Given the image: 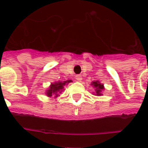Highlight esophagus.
I'll return each mask as SVG.
<instances>
[{"label": "esophagus", "mask_w": 148, "mask_h": 148, "mask_svg": "<svg viewBox=\"0 0 148 148\" xmlns=\"http://www.w3.org/2000/svg\"><path fill=\"white\" fill-rule=\"evenodd\" d=\"M75 79L77 81V82H81V81L82 80V75L81 74H77L75 76Z\"/></svg>", "instance_id": "34e87169"}]
</instances>
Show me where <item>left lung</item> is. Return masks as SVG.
<instances>
[{"instance_id":"left-lung-1","label":"left lung","mask_w":148,"mask_h":148,"mask_svg":"<svg viewBox=\"0 0 148 148\" xmlns=\"http://www.w3.org/2000/svg\"><path fill=\"white\" fill-rule=\"evenodd\" d=\"M90 85L94 89V91H95V92H93L94 95H96V96H101L102 95V91H104V90H105V86L103 84L101 83L99 81H93L91 82Z\"/></svg>"}]
</instances>
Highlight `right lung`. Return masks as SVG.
<instances>
[{
    "label": "right lung",
    "mask_w": 148,
    "mask_h": 148,
    "mask_svg": "<svg viewBox=\"0 0 148 148\" xmlns=\"http://www.w3.org/2000/svg\"><path fill=\"white\" fill-rule=\"evenodd\" d=\"M70 82H72V80H66L63 82H53L50 85V86L47 90H46V95L49 97H51L53 95H55V97H58L59 96V93L62 92V90H64V86L66 85H68Z\"/></svg>",
    "instance_id": "right-lung-1"
}]
</instances>
